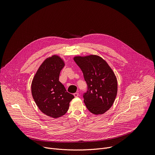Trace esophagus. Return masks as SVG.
I'll list each match as a JSON object with an SVG mask.
<instances>
[{"label": "esophagus", "instance_id": "obj_1", "mask_svg": "<svg viewBox=\"0 0 155 155\" xmlns=\"http://www.w3.org/2000/svg\"><path fill=\"white\" fill-rule=\"evenodd\" d=\"M74 96L75 97H77L78 96H79V93H75L74 94Z\"/></svg>", "mask_w": 155, "mask_h": 155}]
</instances>
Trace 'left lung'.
Instances as JSON below:
<instances>
[{"instance_id":"1","label":"left lung","mask_w":155,"mask_h":155,"mask_svg":"<svg viewBox=\"0 0 155 155\" xmlns=\"http://www.w3.org/2000/svg\"><path fill=\"white\" fill-rule=\"evenodd\" d=\"M74 61L81 69L87 85L84 102L94 115H102L111 107L115 100L117 77L107 62L97 55L75 56Z\"/></svg>"}]
</instances>
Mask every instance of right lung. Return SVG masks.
<instances>
[{"label":"right lung","instance_id":"1","mask_svg":"<svg viewBox=\"0 0 155 155\" xmlns=\"http://www.w3.org/2000/svg\"><path fill=\"white\" fill-rule=\"evenodd\" d=\"M64 61L58 55L47 58L40 65L31 84L33 99L44 114L57 118L65 115L74 96L59 81Z\"/></svg>","mask_w":155,"mask_h":155}]
</instances>
